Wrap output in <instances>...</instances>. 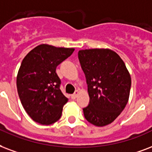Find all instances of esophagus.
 I'll return each mask as SVG.
<instances>
[{"label": "esophagus", "instance_id": "34e87169", "mask_svg": "<svg viewBox=\"0 0 152 152\" xmlns=\"http://www.w3.org/2000/svg\"><path fill=\"white\" fill-rule=\"evenodd\" d=\"M78 93H79V92H78L77 90H76V91L75 92V94L71 95V98H72L73 100L76 99V98H77V94H78Z\"/></svg>", "mask_w": 152, "mask_h": 152}]
</instances>
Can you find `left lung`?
Instances as JSON below:
<instances>
[{"label": "left lung", "instance_id": "left-lung-1", "mask_svg": "<svg viewBox=\"0 0 152 152\" xmlns=\"http://www.w3.org/2000/svg\"><path fill=\"white\" fill-rule=\"evenodd\" d=\"M88 86L89 103L83 108L85 118L95 126L111 124L126 106L131 76L124 61L109 49L78 51Z\"/></svg>", "mask_w": 152, "mask_h": 152}]
</instances>
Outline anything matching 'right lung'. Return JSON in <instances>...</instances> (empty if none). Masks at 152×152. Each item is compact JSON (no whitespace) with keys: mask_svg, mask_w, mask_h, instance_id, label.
<instances>
[{"mask_svg":"<svg viewBox=\"0 0 152 152\" xmlns=\"http://www.w3.org/2000/svg\"><path fill=\"white\" fill-rule=\"evenodd\" d=\"M74 48L41 44L28 53L21 63L16 87L21 104L34 121L48 125L59 120L68 102L60 89L56 67L72 55Z\"/></svg>","mask_w":152,"mask_h":152,"instance_id":"right-lung-1","label":"right lung"}]
</instances>
